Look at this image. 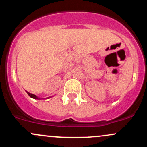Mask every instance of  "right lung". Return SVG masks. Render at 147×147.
Returning a JSON list of instances; mask_svg holds the SVG:
<instances>
[{
    "label": "right lung",
    "mask_w": 147,
    "mask_h": 147,
    "mask_svg": "<svg viewBox=\"0 0 147 147\" xmlns=\"http://www.w3.org/2000/svg\"><path fill=\"white\" fill-rule=\"evenodd\" d=\"M26 92H27V93L28 94V95H29L30 97H32V98H33V99H41L40 98H38V97H37V96H36L35 95H34V94L30 93V92H28V91H26ZM48 98H49V97H48Z\"/></svg>",
    "instance_id": "right-lung-1"
}]
</instances>
